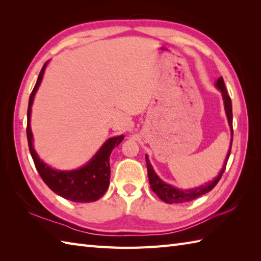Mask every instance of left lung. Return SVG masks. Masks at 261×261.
I'll list each match as a JSON object with an SVG mask.
<instances>
[{"label": "left lung", "mask_w": 261, "mask_h": 261, "mask_svg": "<svg viewBox=\"0 0 261 261\" xmlns=\"http://www.w3.org/2000/svg\"><path fill=\"white\" fill-rule=\"evenodd\" d=\"M215 86L219 88L222 93L223 96V101H224V109H225V113H226V118H228L229 125L231 127V143H230V148H229V152L226 154L224 166L222 170L220 171V174L218 177L212 181L206 182L205 185H202L199 187L192 188V190H187V191H182L179 190V188H176L174 186H171L169 184H166L164 180H162L157 176V174L154 173V170L152 168V166L149 163L148 156H146V163H147V169H148V177H149V184H150L151 190L157 194L158 197L160 199H163L164 202L168 203V204H173V203H185V202H190L193 201L199 196L204 195V194L208 193L210 191H212L215 187V185L218 184L219 180L222 177V174L224 173L226 163H228V159L230 157V152H231V147H232V139H233V129H232V103H231V98L229 96L228 92L225 90V85H224V81L222 77L216 81Z\"/></svg>", "instance_id": "1"}]
</instances>
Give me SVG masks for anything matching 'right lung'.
<instances>
[{
  "mask_svg": "<svg viewBox=\"0 0 261 261\" xmlns=\"http://www.w3.org/2000/svg\"><path fill=\"white\" fill-rule=\"evenodd\" d=\"M47 64L48 62L43 65L40 74L38 76L36 85L30 94L29 107H28L27 138L33 163H35L36 168L42 180L57 195L77 203H90L97 201L108 191L110 185V154L114 147L119 146L120 142L124 139V136L110 138L99 148L95 156L79 169L69 171L56 170L49 167L48 165L40 160L32 145L33 138L30 127V115L33 98H35L36 92L38 91V87L42 81V76L43 73H45Z\"/></svg>",
  "mask_w": 261,
  "mask_h": 261,
  "instance_id": "1",
  "label": "right lung"
}]
</instances>
